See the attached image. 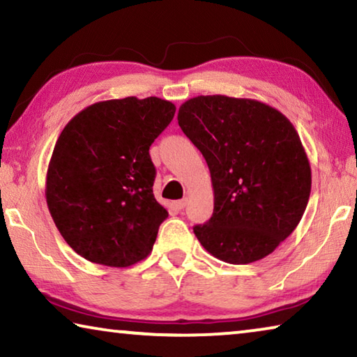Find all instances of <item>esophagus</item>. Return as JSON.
<instances>
[{
	"label": "esophagus",
	"mask_w": 357,
	"mask_h": 357,
	"mask_svg": "<svg viewBox=\"0 0 357 357\" xmlns=\"http://www.w3.org/2000/svg\"><path fill=\"white\" fill-rule=\"evenodd\" d=\"M187 203H189V200L187 198H183V200H178L176 203H174V206H176V209H184L187 206Z\"/></svg>",
	"instance_id": "1"
}]
</instances>
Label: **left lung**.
<instances>
[{"mask_svg": "<svg viewBox=\"0 0 357 357\" xmlns=\"http://www.w3.org/2000/svg\"><path fill=\"white\" fill-rule=\"evenodd\" d=\"M178 123L213 183V217L193 227L200 244L229 264L268 257L298 227L310 197V162L294 126L264 102L222 94L185 100Z\"/></svg>", "mask_w": 357, "mask_h": 357, "instance_id": "left-lung-1", "label": "left lung"}]
</instances>
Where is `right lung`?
Here are the masks:
<instances>
[{
    "instance_id": "1",
    "label": "right lung",
    "mask_w": 357,
    "mask_h": 357,
    "mask_svg": "<svg viewBox=\"0 0 357 357\" xmlns=\"http://www.w3.org/2000/svg\"><path fill=\"white\" fill-rule=\"evenodd\" d=\"M174 112L159 98L102 100L59 134L47 170V206L66 243L88 261L128 268L153 252L168 211L154 198L149 146Z\"/></svg>"
}]
</instances>
